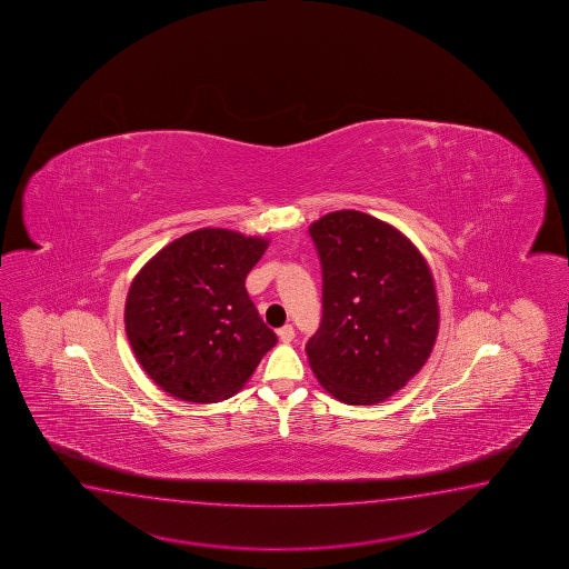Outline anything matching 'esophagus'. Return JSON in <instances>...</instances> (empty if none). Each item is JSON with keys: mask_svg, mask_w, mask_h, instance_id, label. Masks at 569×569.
Here are the masks:
<instances>
[{"mask_svg": "<svg viewBox=\"0 0 569 569\" xmlns=\"http://www.w3.org/2000/svg\"><path fill=\"white\" fill-rule=\"evenodd\" d=\"M279 339L282 343H290L295 339V329L292 325H284L282 329H279Z\"/></svg>", "mask_w": 569, "mask_h": 569, "instance_id": "34e87169", "label": "esophagus"}]
</instances>
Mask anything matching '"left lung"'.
Here are the masks:
<instances>
[{"label": "left lung", "mask_w": 569, "mask_h": 569, "mask_svg": "<svg viewBox=\"0 0 569 569\" xmlns=\"http://www.w3.org/2000/svg\"><path fill=\"white\" fill-rule=\"evenodd\" d=\"M309 234L323 268V319L305 347L312 373L343 403L388 400L436 343L430 267L400 230L357 210L327 213Z\"/></svg>", "instance_id": "left-lung-1"}]
</instances>
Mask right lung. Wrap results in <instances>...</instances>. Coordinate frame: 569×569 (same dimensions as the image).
Instances as JSON below:
<instances>
[{"label": "right lung", "instance_id": "1", "mask_svg": "<svg viewBox=\"0 0 569 569\" xmlns=\"http://www.w3.org/2000/svg\"><path fill=\"white\" fill-rule=\"evenodd\" d=\"M267 248L258 236L201 228L139 270L124 302V329L161 390L193 403L226 400L277 346L244 284Z\"/></svg>", "mask_w": 569, "mask_h": 569}]
</instances>
